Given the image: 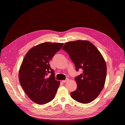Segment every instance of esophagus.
Masks as SVG:
<instances>
[{
	"label": "esophagus",
	"mask_w": 125,
	"mask_h": 125,
	"mask_svg": "<svg viewBox=\"0 0 125 125\" xmlns=\"http://www.w3.org/2000/svg\"><path fill=\"white\" fill-rule=\"evenodd\" d=\"M68 81V78H66V79L65 80H63V81H62V82L63 83H66V82H67Z\"/></svg>",
	"instance_id": "esophagus-1"
}]
</instances>
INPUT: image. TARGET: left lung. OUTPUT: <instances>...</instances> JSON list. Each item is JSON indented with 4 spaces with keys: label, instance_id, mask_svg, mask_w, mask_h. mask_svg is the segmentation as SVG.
Listing matches in <instances>:
<instances>
[{
    "label": "left lung",
    "instance_id": "obj_1",
    "mask_svg": "<svg viewBox=\"0 0 125 125\" xmlns=\"http://www.w3.org/2000/svg\"><path fill=\"white\" fill-rule=\"evenodd\" d=\"M74 64L77 71L83 73L75 77V91L71 98L81 103H89L102 90L106 77V64L100 52L90 42L78 40L65 43L62 48Z\"/></svg>",
    "mask_w": 125,
    "mask_h": 125
}]
</instances>
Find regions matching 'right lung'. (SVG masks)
Returning <instances> with one entry per match:
<instances>
[{
  "instance_id": "obj_1",
  "label": "right lung",
  "mask_w": 125,
  "mask_h": 125,
  "mask_svg": "<svg viewBox=\"0 0 125 125\" xmlns=\"http://www.w3.org/2000/svg\"><path fill=\"white\" fill-rule=\"evenodd\" d=\"M63 44L41 43L31 49L23 59L19 70L20 83L30 99L37 104H46L55 97L60 82L55 80L49 61Z\"/></svg>"
}]
</instances>
